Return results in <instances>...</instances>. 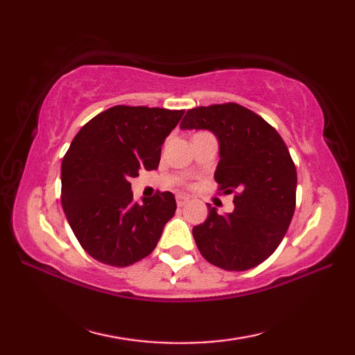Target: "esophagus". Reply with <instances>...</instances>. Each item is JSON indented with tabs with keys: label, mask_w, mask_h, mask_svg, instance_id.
Instances as JSON below:
<instances>
[{
	"label": "esophagus",
	"mask_w": 355,
	"mask_h": 355,
	"mask_svg": "<svg viewBox=\"0 0 355 355\" xmlns=\"http://www.w3.org/2000/svg\"><path fill=\"white\" fill-rule=\"evenodd\" d=\"M177 206L178 207H183L184 205H186V202H189V197H186V195H177Z\"/></svg>",
	"instance_id": "1"
}]
</instances>
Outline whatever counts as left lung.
Masks as SVG:
<instances>
[{"mask_svg": "<svg viewBox=\"0 0 355 355\" xmlns=\"http://www.w3.org/2000/svg\"><path fill=\"white\" fill-rule=\"evenodd\" d=\"M182 130H209L220 140L215 182L235 193L232 214L209 206L207 220L192 229L207 262L229 271L259 266L284 239L296 207L297 173L273 126L238 103L187 110Z\"/></svg>", "mask_w": 355, "mask_h": 355, "instance_id": "obj_1", "label": "left lung"}]
</instances>
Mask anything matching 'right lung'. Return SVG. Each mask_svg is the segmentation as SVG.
Wrapping results in <instances>:
<instances>
[{
  "mask_svg": "<svg viewBox=\"0 0 355 355\" xmlns=\"http://www.w3.org/2000/svg\"><path fill=\"white\" fill-rule=\"evenodd\" d=\"M183 110L117 105L80 128L61 168V201L82 248L102 263L128 267L160 239L175 214V197L158 192L132 201L130 178L158 168L162 145Z\"/></svg>",
  "mask_w": 355,
  "mask_h": 355,
  "instance_id": "obj_1",
  "label": "right lung"
}]
</instances>
